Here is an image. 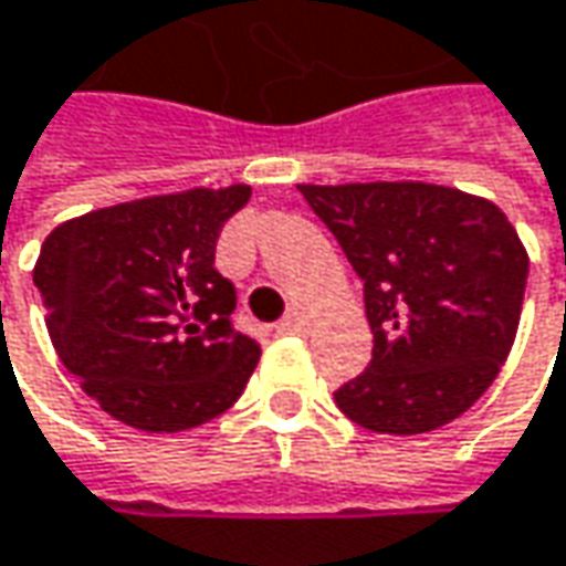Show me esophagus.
<instances>
[{"mask_svg": "<svg viewBox=\"0 0 566 566\" xmlns=\"http://www.w3.org/2000/svg\"><path fill=\"white\" fill-rule=\"evenodd\" d=\"M275 329L284 333V336H301V333H307V329H311V314H307L304 307H291V311L279 319V326H275Z\"/></svg>", "mask_w": 566, "mask_h": 566, "instance_id": "esophagus-1", "label": "esophagus"}]
</instances>
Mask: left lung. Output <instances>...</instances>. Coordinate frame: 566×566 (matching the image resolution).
<instances>
[{
  "mask_svg": "<svg viewBox=\"0 0 566 566\" xmlns=\"http://www.w3.org/2000/svg\"><path fill=\"white\" fill-rule=\"evenodd\" d=\"M365 291L371 361L333 397L361 429L416 436L464 413L513 349L528 255L506 214L426 182L301 185Z\"/></svg>",
  "mask_w": 566,
  "mask_h": 566,
  "instance_id": "8db88e82",
  "label": "left lung"
}]
</instances>
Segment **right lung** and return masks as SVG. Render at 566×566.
<instances>
[{
	"label": "right lung",
	"instance_id": "obj_1",
	"mask_svg": "<svg viewBox=\"0 0 566 566\" xmlns=\"http://www.w3.org/2000/svg\"><path fill=\"white\" fill-rule=\"evenodd\" d=\"M250 185L156 195L66 220L34 284L60 361L105 413L179 432L237 403L259 343L237 333V287L214 269L220 227Z\"/></svg>",
	"mask_w": 566,
	"mask_h": 566
}]
</instances>
